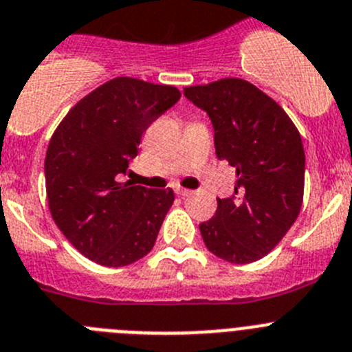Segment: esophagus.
Segmentation results:
<instances>
[{
    "label": "esophagus",
    "mask_w": 352,
    "mask_h": 352,
    "mask_svg": "<svg viewBox=\"0 0 352 352\" xmlns=\"http://www.w3.org/2000/svg\"><path fill=\"white\" fill-rule=\"evenodd\" d=\"M175 192L180 196H191L192 195L191 189H186V188H175Z\"/></svg>",
    "instance_id": "34e87169"
}]
</instances>
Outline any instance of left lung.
Masks as SVG:
<instances>
[{"label": "left lung", "mask_w": 352, "mask_h": 352, "mask_svg": "<svg viewBox=\"0 0 352 352\" xmlns=\"http://www.w3.org/2000/svg\"><path fill=\"white\" fill-rule=\"evenodd\" d=\"M184 94L208 113L215 154L236 170L235 192L217 198L215 215L199 224V233L224 261H258L283 240L302 208V137L277 101L242 78L191 85Z\"/></svg>", "instance_id": "8db88e82"}]
</instances>
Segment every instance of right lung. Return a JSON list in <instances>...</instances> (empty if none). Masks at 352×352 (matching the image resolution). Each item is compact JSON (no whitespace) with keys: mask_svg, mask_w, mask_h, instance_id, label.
<instances>
[{"mask_svg":"<svg viewBox=\"0 0 352 352\" xmlns=\"http://www.w3.org/2000/svg\"><path fill=\"white\" fill-rule=\"evenodd\" d=\"M179 98L173 85L117 77L82 98L54 131L45 156L50 214L91 261L126 267L154 247L173 191L119 180L145 129Z\"/></svg>","mask_w":352,"mask_h":352,"instance_id":"add662e5","label":"right lung"}]
</instances>
